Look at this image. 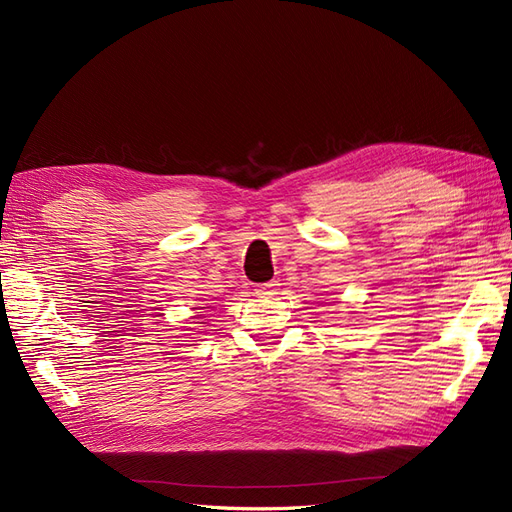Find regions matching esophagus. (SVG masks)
Returning <instances> with one entry per match:
<instances>
[{
	"label": "esophagus",
	"mask_w": 512,
	"mask_h": 512,
	"mask_svg": "<svg viewBox=\"0 0 512 512\" xmlns=\"http://www.w3.org/2000/svg\"><path fill=\"white\" fill-rule=\"evenodd\" d=\"M277 287H279V283L277 281H268V283H264V285H259V294H264V296H270V294H274L277 292Z\"/></svg>",
	"instance_id": "esophagus-1"
}]
</instances>
